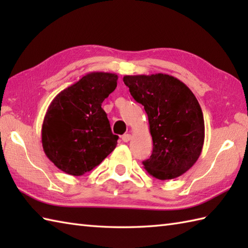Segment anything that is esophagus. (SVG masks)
Masks as SVG:
<instances>
[{
    "mask_svg": "<svg viewBox=\"0 0 248 248\" xmlns=\"http://www.w3.org/2000/svg\"><path fill=\"white\" fill-rule=\"evenodd\" d=\"M121 140H123V141H124V143H128V141L131 140V134H124V135H123V138H121Z\"/></svg>",
    "mask_w": 248,
    "mask_h": 248,
    "instance_id": "1",
    "label": "esophagus"
}]
</instances>
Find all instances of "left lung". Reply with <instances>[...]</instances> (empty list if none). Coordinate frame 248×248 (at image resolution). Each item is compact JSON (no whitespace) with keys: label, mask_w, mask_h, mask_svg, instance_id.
Listing matches in <instances>:
<instances>
[{"label":"left lung","mask_w":248,"mask_h":248,"mask_svg":"<svg viewBox=\"0 0 248 248\" xmlns=\"http://www.w3.org/2000/svg\"><path fill=\"white\" fill-rule=\"evenodd\" d=\"M124 82L148 116L154 150L144 168L160 180L181 176L196 163L204 141L203 115L195 94L164 73L124 76Z\"/></svg>","instance_id":"obj_1"}]
</instances>
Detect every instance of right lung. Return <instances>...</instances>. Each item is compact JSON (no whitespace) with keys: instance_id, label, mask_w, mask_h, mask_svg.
<instances>
[{"instance_id":"1","label":"right lung","mask_w":248,"mask_h":248,"mask_svg":"<svg viewBox=\"0 0 248 248\" xmlns=\"http://www.w3.org/2000/svg\"><path fill=\"white\" fill-rule=\"evenodd\" d=\"M109 72H89L52 100L41 128L46 155L61 170L82 176L117 145L101 104L117 86Z\"/></svg>"}]
</instances>
